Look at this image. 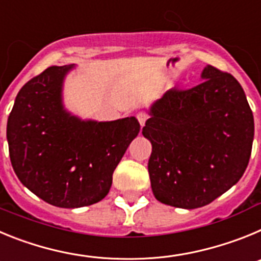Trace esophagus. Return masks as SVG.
<instances>
[{
    "label": "esophagus",
    "instance_id": "obj_1",
    "mask_svg": "<svg viewBox=\"0 0 261 261\" xmlns=\"http://www.w3.org/2000/svg\"><path fill=\"white\" fill-rule=\"evenodd\" d=\"M137 119L142 126L145 123H146V120L149 119V116H147V114H145V112H140V114H137Z\"/></svg>",
    "mask_w": 261,
    "mask_h": 261
}]
</instances>
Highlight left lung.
<instances>
[{
    "instance_id": "obj_1",
    "label": "left lung",
    "mask_w": 261,
    "mask_h": 261,
    "mask_svg": "<svg viewBox=\"0 0 261 261\" xmlns=\"http://www.w3.org/2000/svg\"><path fill=\"white\" fill-rule=\"evenodd\" d=\"M202 80L168 90L142 128L153 146L147 168L154 196L176 208H201L230 190L252 150L253 115L241 84L212 65Z\"/></svg>"
}]
</instances>
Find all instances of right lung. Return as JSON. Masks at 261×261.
<instances>
[{"mask_svg":"<svg viewBox=\"0 0 261 261\" xmlns=\"http://www.w3.org/2000/svg\"><path fill=\"white\" fill-rule=\"evenodd\" d=\"M70 68L50 66L31 78L8 119L9 154L18 179L60 208L105 199L115 168L140 132L136 117L96 123L65 112L61 85Z\"/></svg>","mask_w":261,"mask_h":261,"instance_id":"obj_1","label":"right lung"}]
</instances>
